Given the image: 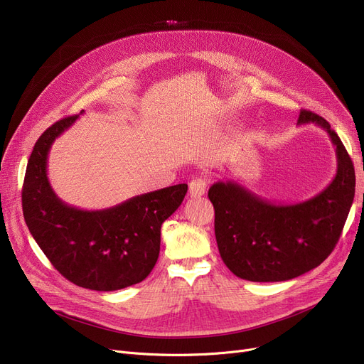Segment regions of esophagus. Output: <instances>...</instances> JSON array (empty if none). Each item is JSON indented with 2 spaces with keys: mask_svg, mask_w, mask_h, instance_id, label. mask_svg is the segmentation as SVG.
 <instances>
[{
  "mask_svg": "<svg viewBox=\"0 0 364 364\" xmlns=\"http://www.w3.org/2000/svg\"><path fill=\"white\" fill-rule=\"evenodd\" d=\"M208 180L205 177H196L188 183V195L192 198H200L205 195Z\"/></svg>",
  "mask_w": 364,
  "mask_h": 364,
  "instance_id": "obj_1",
  "label": "esophagus"
}]
</instances>
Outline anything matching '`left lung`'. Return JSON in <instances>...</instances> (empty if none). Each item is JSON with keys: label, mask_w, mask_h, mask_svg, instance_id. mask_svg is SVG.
Returning a JSON list of instances; mask_svg holds the SVG:
<instances>
[{"label": "left lung", "mask_w": 364, "mask_h": 364, "mask_svg": "<svg viewBox=\"0 0 364 364\" xmlns=\"http://www.w3.org/2000/svg\"><path fill=\"white\" fill-rule=\"evenodd\" d=\"M305 124L321 127L336 147V174L323 192L298 203H273L230 180L209 188L220 255L240 279L291 280L316 269L339 240L355 192L354 165L326 119L301 110L298 125Z\"/></svg>", "instance_id": "obj_1"}]
</instances>
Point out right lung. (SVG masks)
<instances>
[{
  "label": "right lung",
  "mask_w": 364,
  "mask_h": 364,
  "mask_svg": "<svg viewBox=\"0 0 364 364\" xmlns=\"http://www.w3.org/2000/svg\"><path fill=\"white\" fill-rule=\"evenodd\" d=\"M78 118L75 114L53 124L35 143L22 190L23 217L35 242L63 277L91 291H118L140 283L153 270L162 223L181 205L187 184L134 196L100 211L65 203L51 188L47 159L54 140Z\"/></svg>",
  "instance_id": "right-lung-1"
}]
</instances>
